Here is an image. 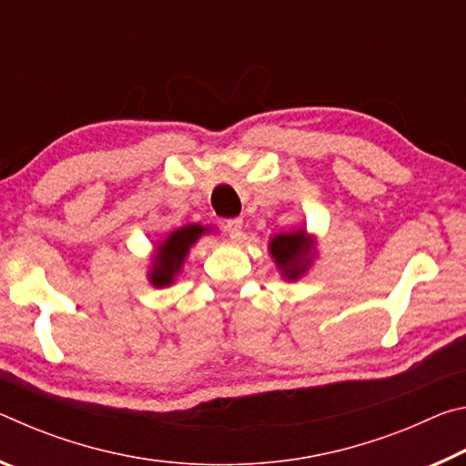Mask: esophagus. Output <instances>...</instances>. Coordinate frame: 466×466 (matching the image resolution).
I'll return each instance as SVG.
<instances>
[{"instance_id":"obj_1","label":"esophagus","mask_w":466,"mask_h":466,"mask_svg":"<svg viewBox=\"0 0 466 466\" xmlns=\"http://www.w3.org/2000/svg\"><path fill=\"white\" fill-rule=\"evenodd\" d=\"M224 230L228 232V236H230L232 240H238L242 236V219L240 218L228 219V222L224 224Z\"/></svg>"}]
</instances>
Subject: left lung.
I'll return each instance as SVG.
<instances>
[{
  "instance_id": "obj_1",
  "label": "left lung",
  "mask_w": 466,
  "mask_h": 466,
  "mask_svg": "<svg viewBox=\"0 0 466 466\" xmlns=\"http://www.w3.org/2000/svg\"><path fill=\"white\" fill-rule=\"evenodd\" d=\"M271 255L279 269L286 275V279H298L309 267L310 242L306 238L304 230L279 234L269 244Z\"/></svg>"
}]
</instances>
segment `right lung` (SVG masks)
<instances>
[{
	"mask_svg": "<svg viewBox=\"0 0 466 466\" xmlns=\"http://www.w3.org/2000/svg\"><path fill=\"white\" fill-rule=\"evenodd\" d=\"M203 232L205 228L188 224L185 228H180V230L172 232L168 238L157 247L156 261L152 271H149V281H152V286L162 288L170 286V283L175 281V275L180 271V267H183L188 248L193 247Z\"/></svg>",
	"mask_w": 466,
	"mask_h": 466,
	"instance_id": "obj_1",
	"label": "right lung"
}]
</instances>
